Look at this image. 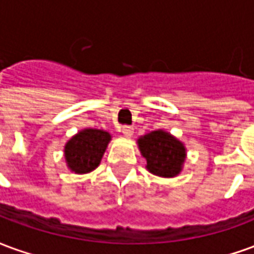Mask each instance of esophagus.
Instances as JSON below:
<instances>
[{"label": "esophagus", "mask_w": 254, "mask_h": 254, "mask_svg": "<svg viewBox=\"0 0 254 254\" xmlns=\"http://www.w3.org/2000/svg\"><path fill=\"white\" fill-rule=\"evenodd\" d=\"M121 132H122V134H124V136H127V137H130V136H133V127L125 125V127H122Z\"/></svg>", "instance_id": "obj_1"}]
</instances>
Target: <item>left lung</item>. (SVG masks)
Masks as SVG:
<instances>
[{"label": "left lung", "instance_id": "left-lung-1", "mask_svg": "<svg viewBox=\"0 0 254 254\" xmlns=\"http://www.w3.org/2000/svg\"><path fill=\"white\" fill-rule=\"evenodd\" d=\"M138 148L147 160V170L158 177L178 176L187 158L185 145L170 133L154 130L137 140Z\"/></svg>", "mask_w": 254, "mask_h": 254}]
</instances>
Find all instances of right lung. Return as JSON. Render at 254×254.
<instances>
[{
  "instance_id": "right-lung-1",
  "label": "right lung",
  "mask_w": 254,
  "mask_h": 254,
  "mask_svg": "<svg viewBox=\"0 0 254 254\" xmlns=\"http://www.w3.org/2000/svg\"><path fill=\"white\" fill-rule=\"evenodd\" d=\"M110 133L100 129H84L65 144L67 167L76 174H85L99 166L110 143Z\"/></svg>"
}]
</instances>
